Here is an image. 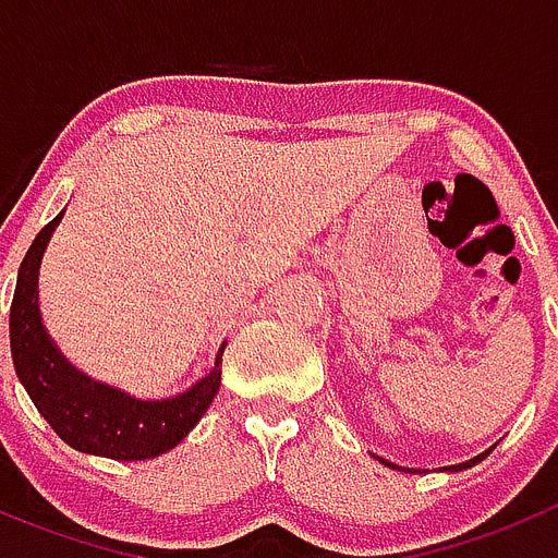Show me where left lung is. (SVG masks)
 <instances>
[{"mask_svg":"<svg viewBox=\"0 0 558 558\" xmlns=\"http://www.w3.org/2000/svg\"><path fill=\"white\" fill-rule=\"evenodd\" d=\"M486 454H488V452H486ZM477 460H483V454H477V458L466 460V463H458V466H452V469H454V472H458V469H469V466H474ZM381 463H387V460H381ZM387 466H393V463H387Z\"/></svg>","mask_w":558,"mask_h":558,"instance_id":"left-lung-1","label":"left lung"}]
</instances>
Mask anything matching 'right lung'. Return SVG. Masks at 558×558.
Returning a JSON list of instances; mask_svg holds the SVG:
<instances>
[{
  "mask_svg": "<svg viewBox=\"0 0 558 558\" xmlns=\"http://www.w3.org/2000/svg\"><path fill=\"white\" fill-rule=\"evenodd\" d=\"M61 216L41 227L19 266L11 303V353L19 379L58 438L77 452L114 460L157 458L177 447L216 399L225 348L205 379L165 401H137L75 371L56 351L38 314V266Z\"/></svg>",
  "mask_w": 558,
  "mask_h": 558,
  "instance_id": "right-lung-1",
  "label": "right lung"
}]
</instances>
